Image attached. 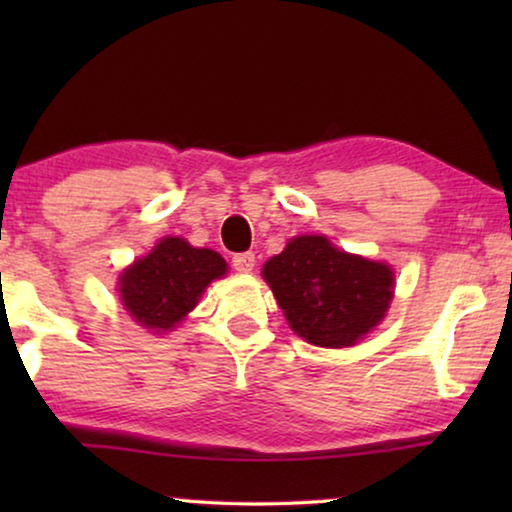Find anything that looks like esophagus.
I'll return each mask as SVG.
<instances>
[{
  "label": "esophagus",
  "mask_w": 512,
  "mask_h": 512,
  "mask_svg": "<svg viewBox=\"0 0 512 512\" xmlns=\"http://www.w3.org/2000/svg\"><path fill=\"white\" fill-rule=\"evenodd\" d=\"M256 265V256L251 251H244V254H235L233 256V268L237 272H251Z\"/></svg>",
  "instance_id": "1"
}]
</instances>
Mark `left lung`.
I'll return each mask as SVG.
<instances>
[{
  "label": "left lung",
  "mask_w": 512,
  "mask_h": 512,
  "mask_svg": "<svg viewBox=\"0 0 512 512\" xmlns=\"http://www.w3.org/2000/svg\"><path fill=\"white\" fill-rule=\"evenodd\" d=\"M293 333L317 347H352L384 319L394 298V270L347 254L324 235H298L263 265Z\"/></svg>",
  "instance_id": "8db88e82"
}]
</instances>
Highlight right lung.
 <instances>
[{"mask_svg":"<svg viewBox=\"0 0 512 512\" xmlns=\"http://www.w3.org/2000/svg\"><path fill=\"white\" fill-rule=\"evenodd\" d=\"M228 263L212 249H195L184 237H163L144 258L118 277L121 303L139 326L153 333L172 331L198 305Z\"/></svg>","mask_w":512,"mask_h":512,"instance_id":"right-lung-1","label":"right lung"}]
</instances>
